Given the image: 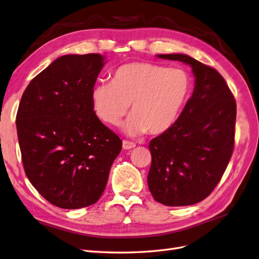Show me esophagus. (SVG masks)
Instances as JSON below:
<instances>
[{"instance_id":"obj_1","label":"esophagus","mask_w":259,"mask_h":259,"mask_svg":"<svg viewBox=\"0 0 259 259\" xmlns=\"http://www.w3.org/2000/svg\"><path fill=\"white\" fill-rule=\"evenodd\" d=\"M134 147H135V144H134V143L128 142V141H123V149L128 150V149L134 148Z\"/></svg>"}]
</instances>
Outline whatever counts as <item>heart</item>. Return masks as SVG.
I'll return each instance as SVG.
<instances>
[{"label":"heart","instance_id":"b5f03b06","mask_svg":"<svg viewBox=\"0 0 259 259\" xmlns=\"http://www.w3.org/2000/svg\"><path fill=\"white\" fill-rule=\"evenodd\" d=\"M190 89L191 78L183 69L132 62L118 66L111 81L94 85L90 101L96 116L111 126L120 124L132 104L124 131L161 135L178 120Z\"/></svg>","mask_w":259,"mask_h":259}]
</instances>
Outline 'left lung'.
<instances>
[{"instance_id":"1","label":"left lung","mask_w":259,"mask_h":259,"mask_svg":"<svg viewBox=\"0 0 259 259\" xmlns=\"http://www.w3.org/2000/svg\"><path fill=\"white\" fill-rule=\"evenodd\" d=\"M192 67L195 87L178 120L150 141L148 187L165 206H190L219 183L234 147L236 102L214 68L186 54H159Z\"/></svg>"}]
</instances>
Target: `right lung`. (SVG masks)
I'll list each match as a JSON object with an SVG mask.
<instances>
[{
	"instance_id": "add662e5",
	"label": "right lung",
	"mask_w": 259,
	"mask_h": 259,
	"mask_svg": "<svg viewBox=\"0 0 259 259\" xmlns=\"http://www.w3.org/2000/svg\"><path fill=\"white\" fill-rule=\"evenodd\" d=\"M103 65L97 53L63 55L29 82L19 102L16 127L26 176L63 209L97 202L122 149L90 101Z\"/></svg>"
}]
</instances>
